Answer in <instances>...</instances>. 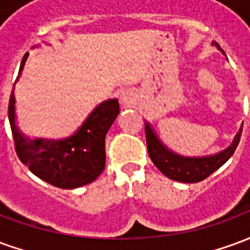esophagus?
<instances>
[{"label": "esophagus", "instance_id": "esophagus-1", "mask_svg": "<svg viewBox=\"0 0 250 250\" xmlns=\"http://www.w3.org/2000/svg\"><path fill=\"white\" fill-rule=\"evenodd\" d=\"M120 102L125 104L131 103V93L128 91H125V92L120 95Z\"/></svg>", "mask_w": 250, "mask_h": 250}]
</instances>
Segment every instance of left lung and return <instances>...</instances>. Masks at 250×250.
I'll return each mask as SVG.
<instances>
[{"mask_svg":"<svg viewBox=\"0 0 250 250\" xmlns=\"http://www.w3.org/2000/svg\"><path fill=\"white\" fill-rule=\"evenodd\" d=\"M211 44L220 49V45L217 42L213 41ZM145 128H146L148 155L151 158L152 163L167 178L178 181V182H185V184L201 182L205 178H208L210 174L214 173L215 170H218L224 163L228 162L229 158L233 155V152L236 151L242 132L241 125V128L236 134L230 146L217 154L205 155V157H184L165 146L163 142L154 132L151 125L146 120H145Z\"/></svg>","mask_w":250,"mask_h":250,"instance_id":"left-lung-1","label":"left lung"}]
</instances>
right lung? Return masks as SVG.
<instances>
[{"mask_svg":"<svg viewBox=\"0 0 250 250\" xmlns=\"http://www.w3.org/2000/svg\"><path fill=\"white\" fill-rule=\"evenodd\" d=\"M29 53H25L19 77ZM17 77V80H19ZM9 122L20 161L36 177L60 188H76L91 184L105 166V135L119 115L118 99L96 105L72 135L64 139H30L16 122L14 87L9 100Z\"/></svg>","mask_w":250,"mask_h":250,"instance_id":"1","label":"right lung"}]
</instances>
